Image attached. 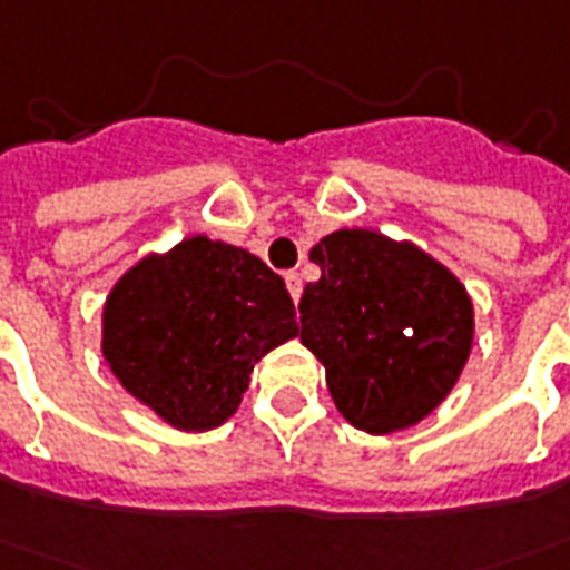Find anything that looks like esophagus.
<instances>
[{
    "label": "esophagus",
    "instance_id": "1",
    "mask_svg": "<svg viewBox=\"0 0 570 570\" xmlns=\"http://www.w3.org/2000/svg\"><path fill=\"white\" fill-rule=\"evenodd\" d=\"M284 281H286V289H289V295H293V302H298V298H302V277L295 275V272H286Z\"/></svg>",
    "mask_w": 570,
    "mask_h": 570
}]
</instances>
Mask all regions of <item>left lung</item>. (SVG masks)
Wrapping results in <instances>:
<instances>
[{"label": "left lung", "mask_w": 570, "mask_h": 570, "mask_svg": "<svg viewBox=\"0 0 570 570\" xmlns=\"http://www.w3.org/2000/svg\"><path fill=\"white\" fill-rule=\"evenodd\" d=\"M302 343L353 428L385 436L436 410L466 367L475 307L460 277L412 242L334 229L311 247Z\"/></svg>", "instance_id": "left-lung-1"}]
</instances>
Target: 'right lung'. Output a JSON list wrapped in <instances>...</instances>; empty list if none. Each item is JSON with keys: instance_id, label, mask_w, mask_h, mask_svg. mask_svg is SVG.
Segmentation results:
<instances>
[{"instance_id": "obj_1", "label": "right lung", "mask_w": 570, "mask_h": 570, "mask_svg": "<svg viewBox=\"0 0 570 570\" xmlns=\"http://www.w3.org/2000/svg\"><path fill=\"white\" fill-rule=\"evenodd\" d=\"M295 334L281 275L208 236L142 256L112 284L101 314L112 376L181 433L233 419L254 364Z\"/></svg>"}]
</instances>
